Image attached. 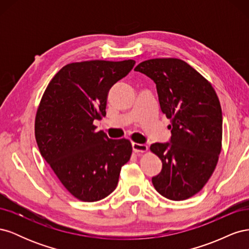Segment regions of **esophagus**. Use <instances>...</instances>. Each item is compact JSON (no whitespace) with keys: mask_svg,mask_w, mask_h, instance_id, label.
<instances>
[{"mask_svg":"<svg viewBox=\"0 0 249 249\" xmlns=\"http://www.w3.org/2000/svg\"><path fill=\"white\" fill-rule=\"evenodd\" d=\"M132 147L135 153H143L147 150V145L140 144V143H132Z\"/></svg>","mask_w":249,"mask_h":249,"instance_id":"34e87169","label":"esophagus"}]
</instances>
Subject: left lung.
I'll return each mask as SVG.
<instances>
[{"label":"left lung","mask_w":249,"mask_h":249,"mask_svg":"<svg viewBox=\"0 0 249 249\" xmlns=\"http://www.w3.org/2000/svg\"><path fill=\"white\" fill-rule=\"evenodd\" d=\"M134 71L155 82L161 110L170 119L169 141L150 145L162 161L153 185L168 199L189 198L212 176L221 150L222 112L218 96L212 85L183 60L150 59Z\"/></svg>","instance_id":"left-lung-1"}]
</instances>
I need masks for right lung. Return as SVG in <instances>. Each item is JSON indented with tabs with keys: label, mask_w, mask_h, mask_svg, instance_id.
Returning <instances> with one entry per match:
<instances>
[{
	"label": "right lung",
	"mask_w": 249,
	"mask_h": 249,
	"mask_svg": "<svg viewBox=\"0 0 249 249\" xmlns=\"http://www.w3.org/2000/svg\"><path fill=\"white\" fill-rule=\"evenodd\" d=\"M134 65V60L67 64L42 95L35 119L40 155L82 201L101 200L114 191L120 169L131 158V142L95 132L93 120L106 115L110 88Z\"/></svg>",
	"instance_id": "add662e5"
}]
</instances>
